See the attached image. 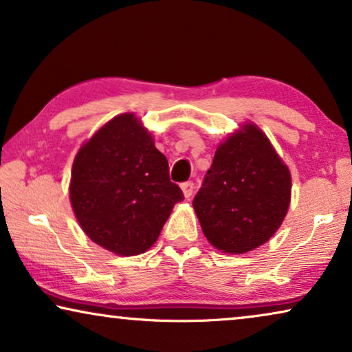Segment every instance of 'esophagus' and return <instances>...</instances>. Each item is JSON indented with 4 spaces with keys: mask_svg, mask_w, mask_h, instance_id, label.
I'll return each mask as SVG.
<instances>
[{
    "mask_svg": "<svg viewBox=\"0 0 352 352\" xmlns=\"http://www.w3.org/2000/svg\"><path fill=\"white\" fill-rule=\"evenodd\" d=\"M181 189H182V194H184L186 199H190L192 194H194V182H190V181L182 182Z\"/></svg>",
    "mask_w": 352,
    "mask_h": 352,
    "instance_id": "34e87169",
    "label": "esophagus"
}]
</instances>
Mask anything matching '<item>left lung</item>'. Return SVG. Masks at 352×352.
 Masks as SVG:
<instances>
[{
    "mask_svg": "<svg viewBox=\"0 0 352 352\" xmlns=\"http://www.w3.org/2000/svg\"><path fill=\"white\" fill-rule=\"evenodd\" d=\"M292 175L258 124L245 122L216 147L194 210L219 252L243 254L277 232L290 208Z\"/></svg>",
    "mask_w": 352,
    "mask_h": 352,
    "instance_id": "left-lung-1",
    "label": "left lung"
}]
</instances>
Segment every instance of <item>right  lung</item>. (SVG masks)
Segmentation results:
<instances>
[{
    "label": "right lung",
    "mask_w": 352,
    "mask_h": 352,
    "mask_svg": "<svg viewBox=\"0 0 352 352\" xmlns=\"http://www.w3.org/2000/svg\"><path fill=\"white\" fill-rule=\"evenodd\" d=\"M83 232L113 254L136 256L160 235L184 199L170 181L168 160L136 113L102 124L76 152L69 186Z\"/></svg>",
    "instance_id": "obj_1"
}]
</instances>
